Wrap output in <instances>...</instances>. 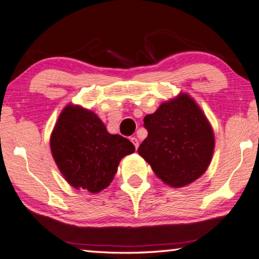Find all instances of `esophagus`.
Here are the masks:
<instances>
[{
    "mask_svg": "<svg viewBox=\"0 0 259 259\" xmlns=\"http://www.w3.org/2000/svg\"><path fill=\"white\" fill-rule=\"evenodd\" d=\"M130 140H131V143L134 144V146H135L136 150H137L138 146H139V142H138V139L136 138V137H131V138H130Z\"/></svg>",
    "mask_w": 259,
    "mask_h": 259,
    "instance_id": "1",
    "label": "esophagus"
}]
</instances>
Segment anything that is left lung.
<instances>
[{"instance_id": "obj_1", "label": "left lung", "mask_w": 259, "mask_h": 259, "mask_svg": "<svg viewBox=\"0 0 259 259\" xmlns=\"http://www.w3.org/2000/svg\"><path fill=\"white\" fill-rule=\"evenodd\" d=\"M144 125L148 135L138 154L164 184L184 187L205 172L212 159L214 135L205 114L190 95L179 93L162 103L144 117Z\"/></svg>"}]
</instances>
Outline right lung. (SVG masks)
Listing matches in <instances>:
<instances>
[{
	"mask_svg": "<svg viewBox=\"0 0 259 259\" xmlns=\"http://www.w3.org/2000/svg\"><path fill=\"white\" fill-rule=\"evenodd\" d=\"M50 150L69 185L94 194L112 183L122 157L134 153L135 146L122 136L109 134L93 111L68 104L51 133Z\"/></svg>",
	"mask_w": 259,
	"mask_h": 259,
	"instance_id": "1",
	"label": "right lung"
}]
</instances>
